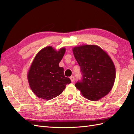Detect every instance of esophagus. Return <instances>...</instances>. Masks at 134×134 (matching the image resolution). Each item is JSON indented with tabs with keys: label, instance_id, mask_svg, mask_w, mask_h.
<instances>
[{
	"label": "esophagus",
	"instance_id": "1",
	"mask_svg": "<svg viewBox=\"0 0 134 134\" xmlns=\"http://www.w3.org/2000/svg\"><path fill=\"white\" fill-rule=\"evenodd\" d=\"M70 80H71V82H74V77L73 76H70Z\"/></svg>",
	"mask_w": 134,
	"mask_h": 134
}]
</instances>
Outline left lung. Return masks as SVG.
<instances>
[{"instance_id":"1","label":"left lung","mask_w":134,"mask_h":134,"mask_svg":"<svg viewBox=\"0 0 134 134\" xmlns=\"http://www.w3.org/2000/svg\"><path fill=\"white\" fill-rule=\"evenodd\" d=\"M72 52L82 74L75 87L86 98L98 100L113 87L116 77L114 64L106 52L97 45L75 47Z\"/></svg>"}]
</instances>
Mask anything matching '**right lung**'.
Returning a JSON list of instances; mask_svg holds the SVG:
<instances>
[{"mask_svg": "<svg viewBox=\"0 0 134 134\" xmlns=\"http://www.w3.org/2000/svg\"><path fill=\"white\" fill-rule=\"evenodd\" d=\"M65 52L64 47L56 51L51 46L40 50L28 72V80L34 94L40 98L50 100L60 95L71 83L59 64Z\"/></svg>", "mask_w": 134, "mask_h": 134, "instance_id": "1", "label": "right lung"}]
</instances>
